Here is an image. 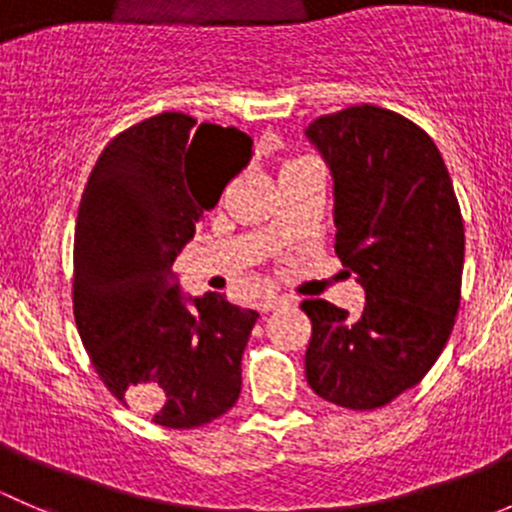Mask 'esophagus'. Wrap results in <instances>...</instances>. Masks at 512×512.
I'll return each mask as SVG.
<instances>
[{
  "mask_svg": "<svg viewBox=\"0 0 512 512\" xmlns=\"http://www.w3.org/2000/svg\"><path fill=\"white\" fill-rule=\"evenodd\" d=\"M285 304H289L287 297H265L260 302V312L267 314V312H272V309H277V307H285Z\"/></svg>",
  "mask_w": 512,
  "mask_h": 512,
  "instance_id": "34e87169",
  "label": "esophagus"
}]
</instances>
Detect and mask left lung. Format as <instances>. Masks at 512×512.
<instances>
[{"instance_id": "1", "label": "left lung", "mask_w": 512, "mask_h": 512, "mask_svg": "<svg viewBox=\"0 0 512 512\" xmlns=\"http://www.w3.org/2000/svg\"><path fill=\"white\" fill-rule=\"evenodd\" d=\"M332 173L339 260L364 309L304 299L309 386L354 411L379 409L428 374L461 304V208L436 143L379 106L319 116L304 131Z\"/></svg>"}]
</instances>
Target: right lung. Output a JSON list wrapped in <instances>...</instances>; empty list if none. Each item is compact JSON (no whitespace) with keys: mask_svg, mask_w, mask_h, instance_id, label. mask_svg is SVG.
Listing matches in <instances>:
<instances>
[{"mask_svg":"<svg viewBox=\"0 0 512 512\" xmlns=\"http://www.w3.org/2000/svg\"><path fill=\"white\" fill-rule=\"evenodd\" d=\"M250 158L235 126L158 113L103 148L81 195L76 327L108 391L158 426H203L240 396L260 314L218 292L190 297L173 262Z\"/></svg>","mask_w":512,"mask_h":512,"instance_id":"1","label":"right lung"}]
</instances>
